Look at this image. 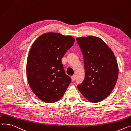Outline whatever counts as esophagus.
<instances>
[{"mask_svg":"<svg viewBox=\"0 0 131 131\" xmlns=\"http://www.w3.org/2000/svg\"><path fill=\"white\" fill-rule=\"evenodd\" d=\"M75 78V75H72V76L71 77V80H72V81H74Z\"/></svg>","mask_w":131,"mask_h":131,"instance_id":"obj_1","label":"esophagus"}]
</instances>
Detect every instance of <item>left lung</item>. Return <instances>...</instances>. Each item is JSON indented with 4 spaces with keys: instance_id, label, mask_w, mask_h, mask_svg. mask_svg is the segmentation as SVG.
Segmentation results:
<instances>
[{
    "instance_id": "obj_1",
    "label": "left lung",
    "mask_w": 131,
    "mask_h": 131,
    "mask_svg": "<svg viewBox=\"0 0 131 131\" xmlns=\"http://www.w3.org/2000/svg\"><path fill=\"white\" fill-rule=\"evenodd\" d=\"M83 55L85 77L77 88L89 102H99L108 96L116 83L118 68L113 51L101 38H77Z\"/></svg>"
}]
</instances>
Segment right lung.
<instances>
[{
	"instance_id": "1",
	"label": "right lung",
	"mask_w": 131,
	"mask_h": 131,
	"mask_svg": "<svg viewBox=\"0 0 131 131\" xmlns=\"http://www.w3.org/2000/svg\"><path fill=\"white\" fill-rule=\"evenodd\" d=\"M74 41L71 36L47 33L32 45L26 65L27 80L33 93L43 102L58 101L70 83L61 59Z\"/></svg>"
}]
</instances>
